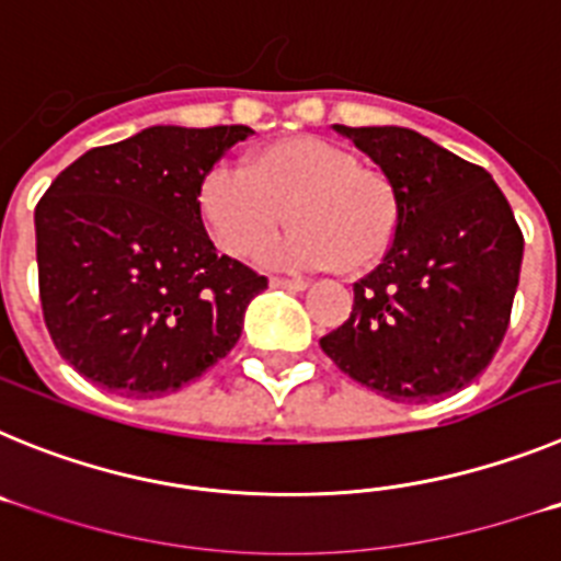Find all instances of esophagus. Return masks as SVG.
<instances>
[{
    "label": "esophagus",
    "mask_w": 561,
    "mask_h": 561,
    "mask_svg": "<svg viewBox=\"0 0 561 561\" xmlns=\"http://www.w3.org/2000/svg\"><path fill=\"white\" fill-rule=\"evenodd\" d=\"M272 284V289H286V291H304L306 286V280H291V277H272L270 280Z\"/></svg>",
    "instance_id": "1"
}]
</instances>
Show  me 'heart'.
<instances>
[{"instance_id":"1","label":"heart","mask_w":561,"mask_h":561,"mask_svg":"<svg viewBox=\"0 0 561 561\" xmlns=\"http://www.w3.org/2000/svg\"><path fill=\"white\" fill-rule=\"evenodd\" d=\"M196 207L225 255L250 257L286 219L295 227L261 252L266 264L334 266L340 275L374 270L388 255L401 213L388 176L362 168L351 148L311 134L255 148L244 171H207Z\"/></svg>"}]
</instances>
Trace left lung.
<instances>
[{
	"label": "left lung",
	"mask_w": 561,
	"mask_h": 561,
	"mask_svg": "<svg viewBox=\"0 0 561 561\" xmlns=\"http://www.w3.org/2000/svg\"><path fill=\"white\" fill-rule=\"evenodd\" d=\"M399 193L393 247L354 284L320 348L393 401H435L478 379L512 320L523 230L489 171L413 128L334 126Z\"/></svg>",
	"instance_id": "8db88e82"
}]
</instances>
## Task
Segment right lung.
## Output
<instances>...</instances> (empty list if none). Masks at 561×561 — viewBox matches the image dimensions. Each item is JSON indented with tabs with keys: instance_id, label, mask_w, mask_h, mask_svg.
<instances>
[{
	"instance_id": "obj_1",
	"label": "right lung",
	"mask_w": 561,
	"mask_h": 561,
	"mask_svg": "<svg viewBox=\"0 0 561 561\" xmlns=\"http://www.w3.org/2000/svg\"><path fill=\"white\" fill-rule=\"evenodd\" d=\"M247 126H151L58 173L36 205L38 297L89 381L153 399L225 359L266 277L219 255L196 191Z\"/></svg>"
}]
</instances>
